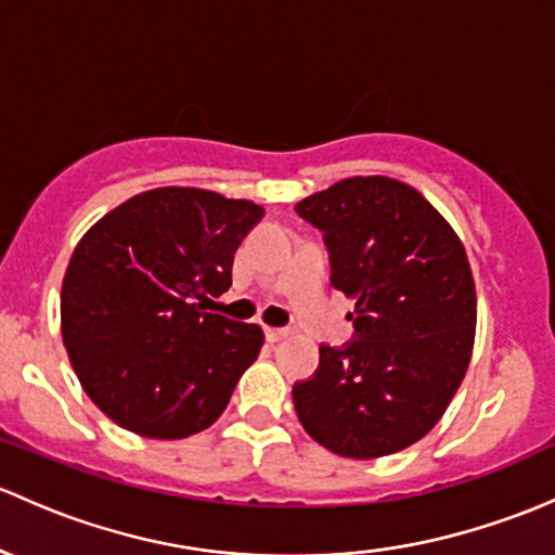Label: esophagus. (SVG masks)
<instances>
[{
    "label": "esophagus",
    "instance_id": "1",
    "mask_svg": "<svg viewBox=\"0 0 555 555\" xmlns=\"http://www.w3.org/2000/svg\"><path fill=\"white\" fill-rule=\"evenodd\" d=\"M287 335H289V330H282V326H266V340L268 343H282Z\"/></svg>",
    "mask_w": 555,
    "mask_h": 555
}]
</instances>
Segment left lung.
Listing matches in <instances>:
<instances>
[{
	"instance_id": "1",
	"label": "left lung",
	"mask_w": 555,
	"mask_h": 555,
	"mask_svg": "<svg viewBox=\"0 0 555 555\" xmlns=\"http://www.w3.org/2000/svg\"><path fill=\"white\" fill-rule=\"evenodd\" d=\"M324 231L332 284L356 302V340L322 346L319 372L293 388L317 444L353 460L423 439L457 393L476 337V284L463 242L417 189L356 175L297 202Z\"/></svg>"
}]
</instances>
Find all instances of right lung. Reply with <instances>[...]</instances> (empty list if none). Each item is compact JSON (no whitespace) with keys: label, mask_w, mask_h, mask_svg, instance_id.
I'll list each match as a JSON object with an SVG mask.
<instances>
[{"label":"right lung","mask_w":555,"mask_h":555,"mask_svg":"<svg viewBox=\"0 0 555 555\" xmlns=\"http://www.w3.org/2000/svg\"><path fill=\"white\" fill-rule=\"evenodd\" d=\"M260 204L191 185L130 196L79 238L61 335L81 388L116 425L175 441L209 428L258 359L260 324L204 313L231 287Z\"/></svg>","instance_id":"1"}]
</instances>
